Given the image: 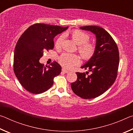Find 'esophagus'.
I'll return each instance as SVG.
<instances>
[{
    "label": "esophagus",
    "instance_id": "1",
    "mask_svg": "<svg viewBox=\"0 0 133 133\" xmlns=\"http://www.w3.org/2000/svg\"><path fill=\"white\" fill-rule=\"evenodd\" d=\"M62 70V71H63V72L64 73H69V71L66 70L64 68H63Z\"/></svg>",
    "mask_w": 133,
    "mask_h": 133
}]
</instances>
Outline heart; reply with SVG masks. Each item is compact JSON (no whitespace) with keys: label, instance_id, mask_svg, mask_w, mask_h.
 Here are the masks:
<instances>
[{"label":"heart","instance_id":"heart-1","mask_svg":"<svg viewBox=\"0 0 133 133\" xmlns=\"http://www.w3.org/2000/svg\"><path fill=\"white\" fill-rule=\"evenodd\" d=\"M71 38L76 44L78 45V51L82 57L85 60H89L93 57L96 51V45L88 42L90 39L89 35L78 29L71 31ZM64 40V35L58 37L55 42V46L59 48L62 46ZM60 64L66 69H71L73 66L80 64V57L76 55L64 53L58 58Z\"/></svg>","mask_w":133,"mask_h":133}]
</instances>
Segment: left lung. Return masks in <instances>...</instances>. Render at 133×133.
I'll list each match as a JSON object with an SVG mask.
<instances>
[{"label":"left lung","mask_w":133,"mask_h":133,"mask_svg":"<svg viewBox=\"0 0 133 133\" xmlns=\"http://www.w3.org/2000/svg\"><path fill=\"white\" fill-rule=\"evenodd\" d=\"M96 36V51L82 69L89 72H77V80L71 87L76 95L84 99L94 98L106 91L115 82L119 65V51L116 43L104 29L96 26L80 27Z\"/></svg>","instance_id":"left-lung-1"}]
</instances>
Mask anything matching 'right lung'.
<instances>
[{
  "label": "right lung",
  "instance_id": "add662e5",
  "mask_svg": "<svg viewBox=\"0 0 133 133\" xmlns=\"http://www.w3.org/2000/svg\"><path fill=\"white\" fill-rule=\"evenodd\" d=\"M68 28L43 23L30 26L18 40L15 49L13 70L22 87L33 94H40L53 84L62 67L56 62L44 66L39 62L43 51L53 49L54 37Z\"/></svg>",
  "mask_w": 133,
  "mask_h": 133
}]
</instances>
